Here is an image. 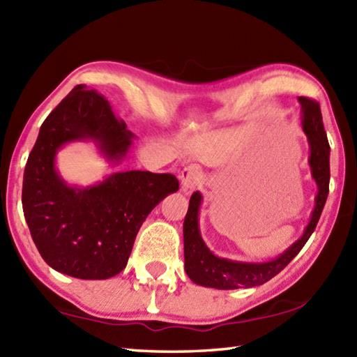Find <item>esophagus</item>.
I'll return each mask as SVG.
<instances>
[{
	"label": "esophagus",
	"instance_id": "obj_1",
	"mask_svg": "<svg viewBox=\"0 0 357 357\" xmlns=\"http://www.w3.org/2000/svg\"><path fill=\"white\" fill-rule=\"evenodd\" d=\"M201 178H202V172L199 169V165L197 164L187 165L185 169L181 172V185H183V192L185 195L193 193L199 185Z\"/></svg>",
	"mask_w": 357,
	"mask_h": 357
}]
</instances>
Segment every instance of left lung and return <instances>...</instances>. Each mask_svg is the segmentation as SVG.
<instances>
[{"instance_id": "1", "label": "left lung", "mask_w": 357, "mask_h": 357, "mask_svg": "<svg viewBox=\"0 0 357 357\" xmlns=\"http://www.w3.org/2000/svg\"><path fill=\"white\" fill-rule=\"evenodd\" d=\"M298 102L302 105V127L310 144L311 174L319 188L316 207H314L305 234L282 255L266 263H244L220 258L211 252V249L201 238L198 212L202 197L199 192H193L184 220V266L187 275L190 277L193 283L216 289H238L260 286L269 282L272 277H275L278 272L288 266L292 258L310 240L320 215H322L328 192H330V144L326 139L319 102L310 99V97H298Z\"/></svg>"}]
</instances>
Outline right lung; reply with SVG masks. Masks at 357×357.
<instances>
[{
	"instance_id": "add662e5",
	"label": "right lung",
	"mask_w": 357,
	"mask_h": 357,
	"mask_svg": "<svg viewBox=\"0 0 357 357\" xmlns=\"http://www.w3.org/2000/svg\"><path fill=\"white\" fill-rule=\"evenodd\" d=\"M132 132L109 102L77 85L40 127L23 178V212L40 255L52 269L82 280H105L125 269L136 235L167 195L174 174L119 172L91 187H71L55 155L74 141H93L109 162L127 156Z\"/></svg>"
}]
</instances>
